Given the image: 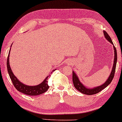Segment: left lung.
I'll use <instances>...</instances> for the list:
<instances>
[{
	"label": "left lung",
	"mask_w": 122,
	"mask_h": 122,
	"mask_svg": "<svg viewBox=\"0 0 122 122\" xmlns=\"http://www.w3.org/2000/svg\"><path fill=\"white\" fill-rule=\"evenodd\" d=\"M104 34L105 35V37L106 39L109 42L112 43L113 45L114 50V64L112 67V70L111 72L110 75H109L108 79H107L105 82L102 85L98 86V87H94L93 88H88L86 87L80 81L79 78L77 76L76 74L74 72L72 71V82H73L74 86L75 88L77 90L79 91L80 92L82 93L83 94H85L87 95H95L100 92V91L104 89V88L107 87L109 84H110V83L112 81V79L114 78V74L115 71V69H116V65H117V50L115 48V46H114L112 41L111 39V38L109 36L108 34H107L105 31H104Z\"/></svg>",
	"instance_id": "obj_1"
}]
</instances>
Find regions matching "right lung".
Masks as SVG:
<instances>
[{"label": "right lung", "instance_id": "obj_1", "mask_svg": "<svg viewBox=\"0 0 122 122\" xmlns=\"http://www.w3.org/2000/svg\"><path fill=\"white\" fill-rule=\"evenodd\" d=\"M10 51L9 52L8 56L7 61V70L8 72L9 75H10V79L13 83V86L16 88L17 90L20 91L21 93L25 94V95H29V96H37L41 95L44 92H46L49 88V86L48 84V79L51 76L50 75L47 76V78L44 80V81L41 84H38V85L35 86H29L25 85V84H23L21 82V81H18L17 78L13 74V72L10 69V61H9V59H10ZM53 70L52 71V72H53L54 71ZM51 72V73H52Z\"/></svg>", "mask_w": 122, "mask_h": 122}]
</instances>
